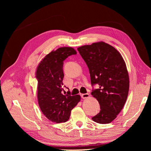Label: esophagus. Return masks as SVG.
Masks as SVG:
<instances>
[{"instance_id":"esophagus-1","label":"esophagus","mask_w":151,"mask_h":151,"mask_svg":"<svg viewBox=\"0 0 151 151\" xmlns=\"http://www.w3.org/2000/svg\"><path fill=\"white\" fill-rule=\"evenodd\" d=\"M89 96H90V95H89V94H88V93L82 94H81V97H82V98H83V99L88 98H89Z\"/></svg>"}]
</instances>
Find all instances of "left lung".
Returning a JSON list of instances; mask_svg holds the SVG:
<instances>
[{"label": "left lung", "mask_w": 151, "mask_h": 151, "mask_svg": "<svg viewBox=\"0 0 151 151\" xmlns=\"http://www.w3.org/2000/svg\"><path fill=\"white\" fill-rule=\"evenodd\" d=\"M77 50L89 68L91 84L99 86L91 92L101 109L92 120L101 124L110 123L121 111L129 94L126 63L117 50L103 42L84 45Z\"/></svg>", "instance_id": "1"}]
</instances>
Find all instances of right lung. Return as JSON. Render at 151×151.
<instances>
[{"label":"right lung","mask_w":151,"mask_h":151,"mask_svg":"<svg viewBox=\"0 0 151 151\" xmlns=\"http://www.w3.org/2000/svg\"><path fill=\"white\" fill-rule=\"evenodd\" d=\"M77 52L72 47L53 50L41 61L36 68L38 101L43 115L53 122H67L71 110L81 101L80 95L63 94V60Z\"/></svg>","instance_id":"right-lung-1"}]
</instances>
